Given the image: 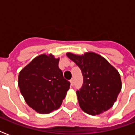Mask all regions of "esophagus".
I'll return each instance as SVG.
<instances>
[{
	"label": "esophagus",
	"instance_id": "esophagus-1",
	"mask_svg": "<svg viewBox=\"0 0 135 135\" xmlns=\"http://www.w3.org/2000/svg\"><path fill=\"white\" fill-rule=\"evenodd\" d=\"M70 82H71V85L72 86L74 85V78H72V79H71V80H70Z\"/></svg>",
	"mask_w": 135,
	"mask_h": 135
}]
</instances>
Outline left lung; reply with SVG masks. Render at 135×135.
<instances>
[{"label":"left lung","instance_id":"8db88e82","mask_svg":"<svg viewBox=\"0 0 135 135\" xmlns=\"http://www.w3.org/2000/svg\"><path fill=\"white\" fill-rule=\"evenodd\" d=\"M66 55L80 68L83 76V86L76 91L83 111L95 115L113 107L122 88L117 70L107 59L94 52L83 55L68 52Z\"/></svg>","mask_w":135,"mask_h":135}]
</instances>
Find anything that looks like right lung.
Here are the masks:
<instances>
[{"label":"right lung","instance_id":"right-lung-1","mask_svg":"<svg viewBox=\"0 0 135 135\" xmlns=\"http://www.w3.org/2000/svg\"><path fill=\"white\" fill-rule=\"evenodd\" d=\"M59 59L43 54L22 69L18 86L26 104L41 114L59 109L69 89L70 82L59 68Z\"/></svg>","mask_w":135,"mask_h":135}]
</instances>
